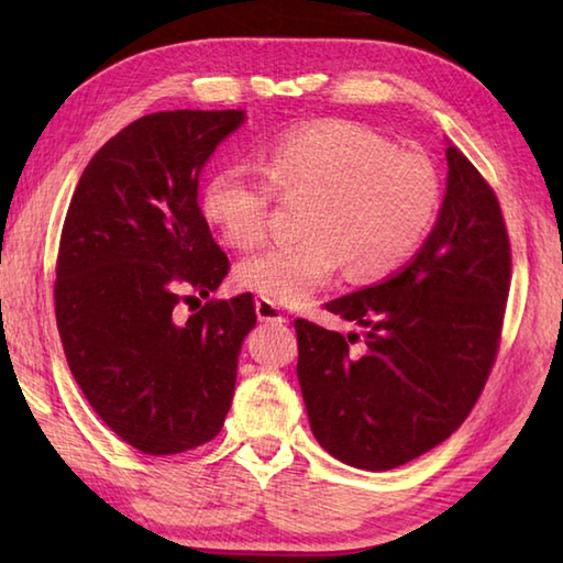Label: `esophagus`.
Returning <instances> with one entry per match:
<instances>
[{
	"label": "esophagus",
	"instance_id": "34e87169",
	"mask_svg": "<svg viewBox=\"0 0 563 563\" xmlns=\"http://www.w3.org/2000/svg\"><path fill=\"white\" fill-rule=\"evenodd\" d=\"M256 317H258V321H268V324H285V321H288L280 314L278 305L271 300H263V297H258L256 300Z\"/></svg>",
	"mask_w": 563,
	"mask_h": 563
}]
</instances>
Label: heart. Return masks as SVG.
Instances as JSON below:
<instances>
[{
	"instance_id": "heart-1",
	"label": "heart",
	"mask_w": 563,
	"mask_h": 563,
	"mask_svg": "<svg viewBox=\"0 0 563 563\" xmlns=\"http://www.w3.org/2000/svg\"><path fill=\"white\" fill-rule=\"evenodd\" d=\"M273 190L309 198L297 227L302 239L244 258L236 283L288 307L312 300L343 266L355 280L401 268L440 206V178L428 157L394 150L351 121H321L273 142L263 174L244 164L214 172L200 208L224 244L251 249L268 234Z\"/></svg>"
}]
</instances>
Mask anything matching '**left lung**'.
<instances>
[{
    "mask_svg": "<svg viewBox=\"0 0 563 563\" xmlns=\"http://www.w3.org/2000/svg\"><path fill=\"white\" fill-rule=\"evenodd\" d=\"M445 198L413 258L327 302L365 333L297 319V379L317 442L367 472L401 466L448 440L492 373L510 288V244L494 190L448 142Z\"/></svg>",
    "mask_w": 563,
    "mask_h": 563,
    "instance_id": "8db88e82",
    "label": "left lung"
}]
</instances>
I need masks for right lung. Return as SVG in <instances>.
<instances>
[{
	"instance_id": "1",
	"label": "right lung",
	"mask_w": 563,
	"mask_h": 563,
	"mask_svg": "<svg viewBox=\"0 0 563 563\" xmlns=\"http://www.w3.org/2000/svg\"><path fill=\"white\" fill-rule=\"evenodd\" d=\"M246 111H166L93 154L71 196L57 256L55 317L71 375L115 435L145 454L220 433L236 363L256 327L251 295L178 314L230 268L198 206L212 152ZM186 300H198V297Z\"/></svg>"
}]
</instances>
